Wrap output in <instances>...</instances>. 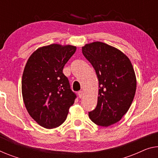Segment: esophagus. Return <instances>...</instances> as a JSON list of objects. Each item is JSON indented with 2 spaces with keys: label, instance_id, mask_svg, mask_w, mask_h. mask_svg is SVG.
Wrapping results in <instances>:
<instances>
[{
  "label": "esophagus",
  "instance_id": "obj_1",
  "mask_svg": "<svg viewBox=\"0 0 158 158\" xmlns=\"http://www.w3.org/2000/svg\"><path fill=\"white\" fill-rule=\"evenodd\" d=\"M78 95L79 98H82L84 96V91H79L78 92Z\"/></svg>",
  "mask_w": 158,
  "mask_h": 158
}]
</instances>
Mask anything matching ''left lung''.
<instances>
[{
  "instance_id": "8db88e82",
  "label": "left lung",
  "mask_w": 158,
  "mask_h": 158,
  "mask_svg": "<svg viewBox=\"0 0 158 158\" xmlns=\"http://www.w3.org/2000/svg\"><path fill=\"white\" fill-rule=\"evenodd\" d=\"M82 53L95 69L99 88L97 105L89 116L101 126L116 123L128 110L135 94L131 61L118 49L101 42L86 44Z\"/></svg>"
}]
</instances>
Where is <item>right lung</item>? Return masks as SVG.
Masks as SVG:
<instances>
[{"instance_id":"right-lung-1","label":"right lung","mask_w":158,"mask_h":158,"mask_svg":"<svg viewBox=\"0 0 158 158\" xmlns=\"http://www.w3.org/2000/svg\"><path fill=\"white\" fill-rule=\"evenodd\" d=\"M72 45L52 44L37 49L28 59L22 78V94L30 116L51 129L67 118L77 95L63 74L66 63L76 52Z\"/></svg>"}]
</instances>
